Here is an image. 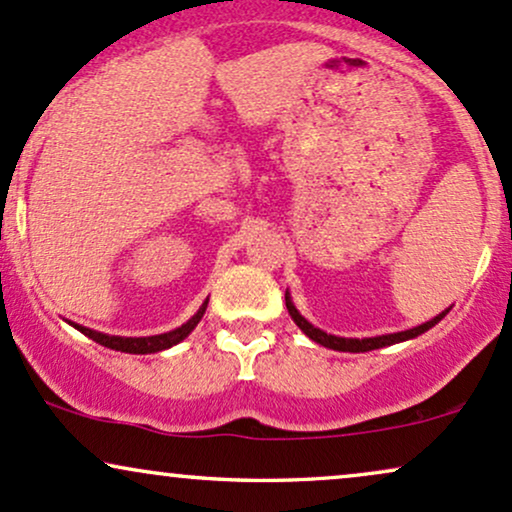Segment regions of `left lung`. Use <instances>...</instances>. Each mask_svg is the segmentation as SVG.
<instances>
[{
  "label": "left lung",
  "instance_id": "obj_1",
  "mask_svg": "<svg viewBox=\"0 0 512 512\" xmlns=\"http://www.w3.org/2000/svg\"><path fill=\"white\" fill-rule=\"evenodd\" d=\"M285 304H287V311H290V316L294 318V323H297V326L302 328L311 340L318 342V345H323V347H330V350H338V352H369V350H378V347L395 345V342L417 338V335L426 333V330H429L431 326H436V323L448 314V309H446V311H443V314H438L436 318H431V321L422 323V326L410 328V330H402V333H390V335H378V338L357 340V338H335V335H328V333H323V330L314 328L309 321H306L302 314H299L297 309H294L292 299L287 297V294H285Z\"/></svg>",
  "mask_w": 512,
  "mask_h": 512
}]
</instances>
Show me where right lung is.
<instances>
[{
	"instance_id": "obj_1",
	"label": "right lung",
	"mask_w": 512,
	"mask_h": 512,
	"mask_svg": "<svg viewBox=\"0 0 512 512\" xmlns=\"http://www.w3.org/2000/svg\"><path fill=\"white\" fill-rule=\"evenodd\" d=\"M206 306H208V302H203L201 309H198L196 314L191 316L182 328L170 330V333H162V335H150V338H114V335L95 333V330L83 328V326H74V328L81 330L83 335H88L90 340L100 342L102 347H110V350L129 352V354H150V352L167 350V347H172V345H177V342H182L186 335H189L191 330L196 328V323L201 321V316L206 314Z\"/></svg>"
}]
</instances>
